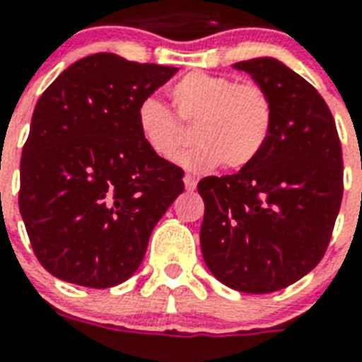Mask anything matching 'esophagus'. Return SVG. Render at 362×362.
I'll return each instance as SVG.
<instances>
[{"mask_svg":"<svg viewBox=\"0 0 362 362\" xmlns=\"http://www.w3.org/2000/svg\"><path fill=\"white\" fill-rule=\"evenodd\" d=\"M184 186H186L187 192H193L197 187V178L193 175H186L184 176Z\"/></svg>","mask_w":362,"mask_h":362,"instance_id":"34e87169","label":"esophagus"}]
</instances>
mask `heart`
Listing matches in <instances>:
<instances>
[{"label":"heart","mask_w":362,"mask_h":362,"mask_svg":"<svg viewBox=\"0 0 362 362\" xmlns=\"http://www.w3.org/2000/svg\"><path fill=\"white\" fill-rule=\"evenodd\" d=\"M178 119L153 98L142 99L136 125L142 141L156 156L176 158L189 142L181 124L193 127L197 144L182 153V165L209 170L218 165L242 169L263 152L274 125V103L259 82H237L235 76L204 71L187 73L169 90Z\"/></svg>","instance_id":"obj_1"}]
</instances>
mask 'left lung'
<instances>
[{
    "instance_id": "1",
    "label": "left lung",
    "mask_w": 362,
    "mask_h": 362,
    "mask_svg": "<svg viewBox=\"0 0 362 362\" xmlns=\"http://www.w3.org/2000/svg\"><path fill=\"white\" fill-rule=\"evenodd\" d=\"M267 88L272 133L237 175L199 182L201 250L212 274L242 293H272L325 255L344 193L342 144L325 99L274 58L235 64Z\"/></svg>"
}]
</instances>
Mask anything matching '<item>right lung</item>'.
<instances>
[{"label":"right lung","mask_w":362,"mask_h":362,"mask_svg":"<svg viewBox=\"0 0 362 362\" xmlns=\"http://www.w3.org/2000/svg\"><path fill=\"white\" fill-rule=\"evenodd\" d=\"M99 52L42 92L20 159L18 206L52 276L105 289L135 274L184 170L142 141L136 109L176 73Z\"/></svg>","instance_id":"obj_1"}]
</instances>
